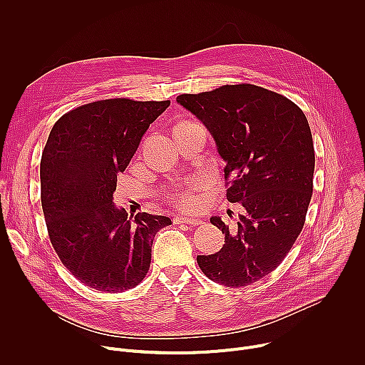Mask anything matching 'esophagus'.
<instances>
[{
  "mask_svg": "<svg viewBox=\"0 0 365 365\" xmlns=\"http://www.w3.org/2000/svg\"><path fill=\"white\" fill-rule=\"evenodd\" d=\"M175 224H187V225H199L202 221L200 220H193V218H186V217H176L175 220Z\"/></svg>",
  "mask_w": 365,
  "mask_h": 365,
  "instance_id": "esophagus-1",
  "label": "esophagus"
}]
</instances>
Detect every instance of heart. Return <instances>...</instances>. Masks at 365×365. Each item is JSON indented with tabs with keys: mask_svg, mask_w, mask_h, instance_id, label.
<instances>
[{
	"mask_svg": "<svg viewBox=\"0 0 365 365\" xmlns=\"http://www.w3.org/2000/svg\"><path fill=\"white\" fill-rule=\"evenodd\" d=\"M206 185H207L206 178H203V176L192 178L172 193V200L175 202V205L178 207H180L182 211H186V212L196 211V207L199 205V199L195 195V192L197 189L205 187Z\"/></svg>",
	"mask_w": 365,
	"mask_h": 365,
	"instance_id": "heart-1",
	"label": "heart"
}]
</instances>
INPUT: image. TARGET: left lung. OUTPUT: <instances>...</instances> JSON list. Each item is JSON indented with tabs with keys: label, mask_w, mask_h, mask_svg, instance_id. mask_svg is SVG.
Returning <instances> with one entry per match:
<instances>
[{
	"label": "left lung",
	"mask_w": 365,
	"mask_h": 365,
	"mask_svg": "<svg viewBox=\"0 0 365 365\" xmlns=\"http://www.w3.org/2000/svg\"><path fill=\"white\" fill-rule=\"evenodd\" d=\"M176 101L215 138L225 160L227 199L242 206L234 231L211 218L225 244L197 255V264L212 282L248 286L280 266L304 225L315 170L309 123L289 98L251 83L182 93Z\"/></svg>",
	"instance_id": "left-lung-1"
}]
</instances>
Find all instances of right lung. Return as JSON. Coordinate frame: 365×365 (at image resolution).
I'll return each instance as SVG.
<instances>
[{
	"label": "right lung",
	"instance_id": "obj_1",
	"mask_svg": "<svg viewBox=\"0 0 365 365\" xmlns=\"http://www.w3.org/2000/svg\"><path fill=\"white\" fill-rule=\"evenodd\" d=\"M170 101L102 99L63 114L40 162L41 207L63 266L91 289L135 287L151 263V245L170 218L140 212L131 220L113 203L143 134Z\"/></svg>",
	"mask_w": 365,
	"mask_h": 365
}]
</instances>
